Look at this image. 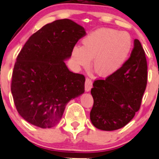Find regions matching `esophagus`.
Instances as JSON below:
<instances>
[{"label":"esophagus","mask_w":159,"mask_h":159,"mask_svg":"<svg viewBox=\"0 0 159 159\" xmlns=\"http://www.w3.org/2000/svg\"><path fill=\"white\" fill-rule=\"evenodd\" d=\"M92 87V81L89 78H86L85 81V90L86 92H89Z\"/></svg>","instance_id":"obj_1"}]
</instances>
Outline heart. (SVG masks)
<instances>
[{
  "label": "heart",
  "instance_id": "1",
  "mask_svg": "<svg viewBox=\"0 0 159 159\" xmlns=\"http://www.w3.org/2000/svg\"><path fill=\"white\" fill-rule=\"evenodd\" d=\"M132 38L127 31L102 28L90 32L82 39V47L75 45L72 59L75 65L89 67L93 59V69L101 77L115 73L123 65L132 48Z\"/></svg>",
  "mask_w": 159,
  "mask_h": 159
}]
</instances>
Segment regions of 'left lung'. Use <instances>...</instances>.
I'll list each match as a JSON object with an SVG mask.
<instances>
[{
	"label": "left lung",
	"instance_id": "1",
	"mask_svg": "<svg viewBox=\"0 0 159 159\" xmlns=\"http://www.w3.org/2000/svg\"><path fill=\"white\" fill-rule=\"evenodd\" d=\"M148 83V63L139 39L129 59L113 75L95 80L90 120L94 127L114 130L126 125L139 110Z\"/></svg>",
	"mask_w": 159,
	"mask_h": 159
}]
</instances>
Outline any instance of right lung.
Instances as JSON below:
<instances>
[{
	"label": "right lung",
	"instance_id": "add662e5",
	"mask_svg": "<svg viewBox=\"0 0 159 159\" xmlns=\"http://www.w3.org/2000/svg\"><path fill=\"white\" fill-rule=\"evenodd\" d=\"M85 34L71 20H57L33 34L18 54L11 91L17 112L29 123L53 127L68 102L85 91L84 75L70 72L64 61Z\"/></svg>",
	"mask_w": 159,
	"mask_h": 159
}]
</instances>
